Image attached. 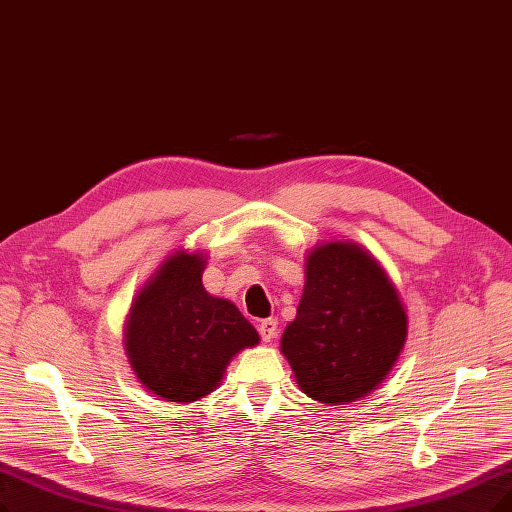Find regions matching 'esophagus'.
<instances>
[{"instance_id":"1","label":"esophagus","mask_w":512,"mask_h":512,"mask_svg":"<svg viewBox=\"0 0 512 512\" xmlns=\"http://www.w3.org/2000/svg\"><path fill=\"white\" fill-rule=\"evenodd\" d=\"M276 335H278V320L276 318H268V320H261L259 322V337H261V341L270 343V341L276 339Z\"/></svg>"}]
</instances>
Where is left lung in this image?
<instances>
[{
  "instance_id": "1",
  "label": "left lung",
  "mask_w": 512,
  "mask_h": 512,
  "mask_svg": "<svg viewBox=\"0 0 512 512\" xmlns=\"http://www.w3.org/2000/svg\"><path fill=\"white\" fill-rule=\"evenodd\" d=\"M297 318L282 353L303 393L349 404L379 385L406 341L408 318L383 268L353 242H328L307 257Z\"/></svg>"
}]
</instances>
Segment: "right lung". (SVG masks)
I'll use <instances>...</instances> for the list:
<instances>
[{
    "label": "right lung",
    "instance_id": "obj_1",
    "mask_svg": "<svg viewBox=\"0 0 512 512\" xmlns=\"http://www.w3.org/2000/svg\"><path fill=\"white\" fill-rule=\"evenodd\" d=\"M203 265L196 253L169 257L133 303L125 328L138 379L167 402L211 393L234 355L259 343L234 303L205 291Z\"/></svg>",
    "mask_w": 512,
    "mask_h": 512
}]
</instances>
